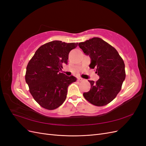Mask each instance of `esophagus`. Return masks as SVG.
<instances>
[{"label":"esophagus","instance_id":"1","mask_svg":"<svg viewBox=\"0 0 146 146\" xmlns=\"http://www.w3.org/2000/svg\"><path fill=\"white\" fill-rule=\"evenodd\" d=\"M84 80L83 78H77V81L78 82H82V81H83Z\"/></svg>","mask_w":146,"mask_h":146}]
</instances>
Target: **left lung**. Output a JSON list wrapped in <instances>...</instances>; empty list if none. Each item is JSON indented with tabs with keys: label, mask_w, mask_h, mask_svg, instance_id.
<instances>
[{
	"label": "left lung",
	"mask_w": 146,
	"mask_h": 146,
	"mask_svg": "<svg viewBox=\"0 0 146 146\" xmlns=\"http://www.w3.org/2000/svg\"><path fill=\"white\" fill-rule=\"evenodd\" d=\"M78 46L90 55L91 69H96L99 79L94 82L88 80L91 89L83 96L91 104L102 107L116 98L125 78V64L117 51L99 38H93L80 42Z\"/></svg>",
	"instance_id": "left-lung-1"
}]
</instances>
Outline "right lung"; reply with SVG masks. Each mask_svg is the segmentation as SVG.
Returning a JSON list of instances; mask_svg holds the SVG:
<instances>
[{
  "label": "right lung",
  "instance_id": "1",
  "mask_svg": "<svg viewBox=\"0 0 146 146\" xmlns=\"http://www.w3.org/2000/svg\"><path fill=\"white\" fill-rule=\"evenodd\" d=\"M78 42L61 41L47 42L38 48L27 64L25 81L33 99L42 108L52 110L63 104L68 88L76 78L59 71L68 63L69 53Z\"/></svg>",
  "mask_w": 146,
  "mask_h": 146
}]
</instances>
